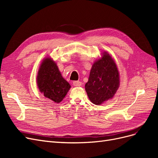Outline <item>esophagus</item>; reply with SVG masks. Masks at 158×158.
<instances>
[{
    "label": "esophagus",
    "instance_id": "1",
    "mask_svg": "<svg viewBox=\"0 0 158 158\" xmlns=\"http://www.w3.org/2000/svg\"><path fill=\"white\" fill-rule=\"evenodd\" d=\"M73 85L74 86H80L82 85V82H80V81H74Z\"/></svg>",
    "mask_w": 158,
    "mask_h": 158
}]
</instances>
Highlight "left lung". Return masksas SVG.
<instances>
[{"label":"left lung","mask_w":158,"mask_h":158,"mask_svg":"<svg viewBox=\"0 0 158 158\" xmlns=\"http://www.w3.org/2000/svg\"><path fill=\"white\" fill-rule=\"evenodd\" d=\"M120 84L119 73L115 62L104 52L101 59L95 61L85 85L89 100L95 105H101L111 99Z\"/></svg>","instance_id":"obj_1"}]
</instances>
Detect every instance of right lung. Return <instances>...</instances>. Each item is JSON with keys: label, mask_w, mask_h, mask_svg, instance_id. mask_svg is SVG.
Returning a JSON list of instances; mask_svg holds the SVG:
<instances>
[{"label": "right lung", "mask_w": 158, "mask_h": 158, "mask_svg": "<svg viewBox=\"0 0 158 158\" xmlns=\"http://www.w3.org/2000/svg\"><path fill=\"white\" fill-rule=\"evenodd\" d=\"M37 84L45 98L57 103L62 102L71 87L50 57H46L41 63L37 73Z\"/></svg>", "instance_id": "add662e5"}]
</instances>
